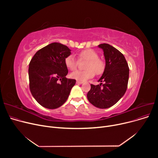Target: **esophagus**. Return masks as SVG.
Returning <instances> with one entry per match:
<instances>
[{
  "label": "esophagus",
  "instance_id": "obj_1",
  "mask_svg": "<svg viewBox=\"0 0 158 158\" xmlns=\"http://www.w3.org/2000/svg\"><path fill=\"white\" fill-rule=\"evenodd\" d=\"M76 83H77V84H79V85H81V84L83 83V82H82V81H76Z\"/></svg>",
  "mask_w": 158,
  "mask_h": 158
}]
</instances>
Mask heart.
<instances>
[{"label":"heart","mask_w":158,"mask_h":158,"mask_svg":"<svg viewBox=\"0 0 158 158\" xmlns=\"http://www.w3.org/2000/svg\"><path fill=\"white\" fill-rule=\"evenodd\" d=\"M80 61L86 60L85 64L86 70H76L70 74L72 78L79 81H85L92 79L97 75H101L105 70V63L98 58V54L92 49H85L78 54ZM65 66L70 70H76L78 61L72 55L68 56L64 59Z\"/></svg>","instance_id":"obj_1"}]
</instances>
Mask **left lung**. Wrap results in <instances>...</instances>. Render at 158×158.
I'll return each instance as SVG.
<instances>
[{"instance_id":"obj_1","label":"left lung","mask_w":158,"mask_h":158,"mask_svg":"<svg viewBox=\"0 0 158 158\" xmlns=\"http://www.w3.org/2000/svg\"><path fill=\"white\" fill-rule=\"evenodd\" d=\"M98 47L104 51L106 67L98 81L101 83L91 85L87 98L94 106L106 109L115 104L125 94L129 69L125 57L118 50L107 44H100ZM102 81L104 82V84Z\"/></svg>"}]
</instances>
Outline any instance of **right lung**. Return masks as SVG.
Instances as JSON below:
<instances>
[{
	"instance_id": "add662e5",
	"label": "right lung",
	"mask_w": 158,
	"mask_h": 158,
	"mask_svg": "<svg viewBox=\"0 0 158 158\" xmlns=\"http://www.w3.org/2000/svg\"><path fill=\"white\" fill-rule=\"evenodd\" d=\"M70 54L67 46L54 42L39 50L30 61V91L45 108L56 109L62 106L76 84L75 79L66 77L69 71L64 59Z\"/></svg>"
}]
</instances>
